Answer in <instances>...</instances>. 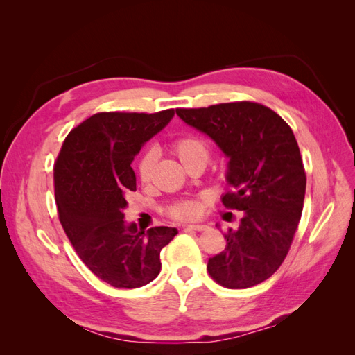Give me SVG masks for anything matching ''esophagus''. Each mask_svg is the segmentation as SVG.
<instances>
[{
    "label": "esophagus",
    "instance_id": "obj_1",
    "mask_svg": "<svg viewBox=\"0 0 355 355\" xmlns=\"http://www.w3.org/2000/svg\"><path fill=\"white\" fill-rule=\"evenodd\" d=\"M207 228H209L207 225H201V223L188 225V227H185V230H189V231H206Z\"/></svg>",
    "mask_w": 355,
    "mask_h": 355
}]
</instances>
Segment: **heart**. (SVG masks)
I'll list each match as a JSON object with an SVG mask.
<instances>
[{
    "mask_svg": "<svg viewBox=\"0 0 355 355\" xmlns=\"http://www.w3.org/2000/svg\"><path fill=\"white\" fill-rule=\"evenodd\" d=\"M171 151L180 159V163L184 164L187 168L192 167L194 164H206L210 149L207 142L197 135V133H184L179 137H176L173 142H171ZM157 163V154L154 149H148L139 158L137 163V175L144 184L149 182L153 176V171ZM201 210V200L198 198H184L171 204L167 209L168 216L175 218L178 220H189L194 219L200 214Z\"/></svg>",
    "mask_w": 355,
    "mask_h": 355,
    "instance_id": "b5f03b06",
    "label": "heart"
}]
</instances>
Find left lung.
Masks as SVG:
<instances>
[{
  "label": "left lung",
  "instance_id": "left-lung-1",
  "mask_svg": "<svg viewBox=\"0 0 355 355\" xmlns=\"http://www.w3.org/2000/svg\"><path fill=\"white\" fill-rule=\"evenodd\" d=\"M176 114L230 158L231 189L222 202L243 211L240 227L223 234L225 250L209 259L210 277L228 288L268 280L287 256L304 209L306 175L292 128L268 106L247 101Z\"/></svg>",
  "mask_w": 355,
  "mask_h": 355
}]
</instances>
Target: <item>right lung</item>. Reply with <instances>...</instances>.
<instances>
[{"label":"right lung","instance_id":"add662e5","mask_svg":"<svg viewBox=\"0 0 355 355\" xmlns=\"http://www.w3.org/2000/svg\"><path fill=\"white\" fill-rule=\"evenodd\" d=\"M155 114L99 112L69 132L55 163L59 220L80 259L102 282L136 288L159 274V253L176 228L137 231L125 223V197L136 191L135 155L168 124Z\"/></svg>","mask_w":355,"mask_h":355}]
</instances>
